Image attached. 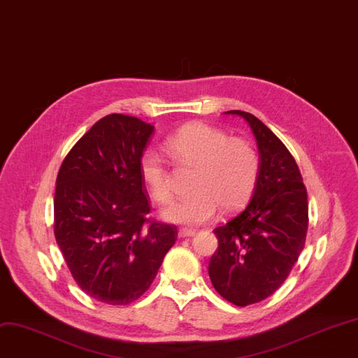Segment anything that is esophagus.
<instances>
[{
  "label": "esophagus",
  "instance_id": "esophagus-1",
  "mask_svg": "<svg viewBox=\"0 0 358 358\" xmlns=\"http://www.w3.org/2000/svg\"><path fill=\"white\" fill-rule=\"evenodd\" d=\"M194 234V230H192V229H180L178 230V237H190V236H193Z\"/></svg>",
  "mask_w": 358,
  "mask_h": 358
}]
</instances>
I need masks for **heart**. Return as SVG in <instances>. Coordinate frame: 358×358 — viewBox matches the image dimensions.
<instances>
[{
	"instance_id": "heart-1",
	"label": "heart",
	"mask_w": 358,
	"mask_h": 358,
	"mask_svg": "<svg viewBox=\"0 0 358 358\" xmlns=\"http://www.w3.org/2000/svg\"><path fill=\"white\" fill-rule=\"evenodd\" d=\"M165 150L180 165L196 166L190 196L172 202L162 218L184 226H199L213 220L218 209L233 213L252 194L259 174V157L249 141L229 137L206 124H190L165 140ZM140 176L152 199H171L169 171L155 150L140 159Z\"/></svg>"
}]
</instances>
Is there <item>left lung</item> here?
Returning <instances> with one entry per match:
<instances>
[{
    "label": "left lung",
    "instance_id": "obj_1",
    "mask_svg": "<svg viewBox=\"0 0 358 358\" xmlns=\"http://www.w3.org/2000/svg\"><path fill=\"white\" fill-rule=\"evenodd\" d=\"M242 116L259 152V174L250 202L241 214L214 230L218 248L209 261L217 292L237 307L273 295L292 271L306 245L307 189L294 156L254 115Z\"/></svg>",
    "mask_w": 358,
    "mask_h": 358
}]
</instances>
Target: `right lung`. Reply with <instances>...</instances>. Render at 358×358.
Returning a JSON list of instances; mask_svg holds the SVG:
<instances>
[{
	"mask_svg": "<svg viewBox=\"0 0 358 358\" xmlns=\"http://www.w3.org/2000/svg\"><path fill=\"white\" fill-rule=\"evenodd\" d=\"M155 127L112 113L66 155L55 194V236L84 292L127 306L150 287L177 227L149 218L140 159Z\"/></svg>",
	"mask_w": 358,
	"mask_h": 358,
	"instance_id": "right-lung-1",
	"label": "right lung"
}]
</instances>
